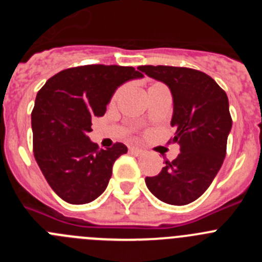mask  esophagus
Here are the masks:
<instances>
[{"label":"esophagus","instance_id":"obj_1","mask_svg":"<svg viewBox=\"0 0 262 262\" xmlns=\"http://www.w3.org/2000/svg\"><path fill=\"white\" fill-rule=\"evenodd\" d=\"M129 152H131L133 155H135V156H140V155L144 154V149L138 147H129Z\"/></svg>","mask_w":262,"mask_h":262}]
</instances>
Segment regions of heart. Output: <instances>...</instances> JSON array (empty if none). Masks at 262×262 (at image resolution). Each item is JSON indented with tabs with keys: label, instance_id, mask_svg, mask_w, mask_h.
<instances>
[{
	"label": "heart",
	"instance_id": "obj_1",
	"mask_svg": "<svg viewBox=\"0 0 262 262\" xmlns=\"http://www.w3.org/2000/svg\"><path fill=\"white\" fill-rule=\"evenodd\" d=\"M155 85H157V84H155ZM152 86H154V85H152ZM122 92H123V88H119V89H118L117 92H115V93H114V96H113V98H111V102H115V101H117V99L120 97V94H122Z\"/></svg>",
	"mask_w": 262,
	"mask_h": 262
}]
</instances>
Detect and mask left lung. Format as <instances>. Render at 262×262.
<instances>
[{
  "label": "left lung",
  "instance_id": "8db88e82",
  "mask_svg": "<svg viewBox=\"0 0 262 262\" xmlns=\"http://www.w3.org/2000/svg\"><path fill=\"white\" fill-rule=\"evenodd\" d=\"M139 71L161 81L173 97L172 143L180 144L173 161L155 177L145 178L152 194L168 205L198 200L211 185L224 161L232 128L226 92L206 73L191 68L142 66Z\"/></svg>",
  "mask_w": 262,
  "mask_h": 262
}]
</instances>
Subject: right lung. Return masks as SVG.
Wrapping results in <instances>:
<instances>
[{
    "label": "right lung",
    "mask_w": 262,
    "mask_h": 262,
    "mask_svg": "<svg viewBox=\"0 0 262 262\" xmlns=\"http://www.w3.org/2000/svg\"><path fill=\"white\" fill-rule=\"evenodd\" d=\"M143 75L133 67L82 66L52 76L31 113L34 156L48 185L71 205L98 198L107 187L123 143L99 149L89 139L92 119L103 117L115 90Z\"/></svg>",
    "instance_id": "right-lung-1"
}]
</instances>
